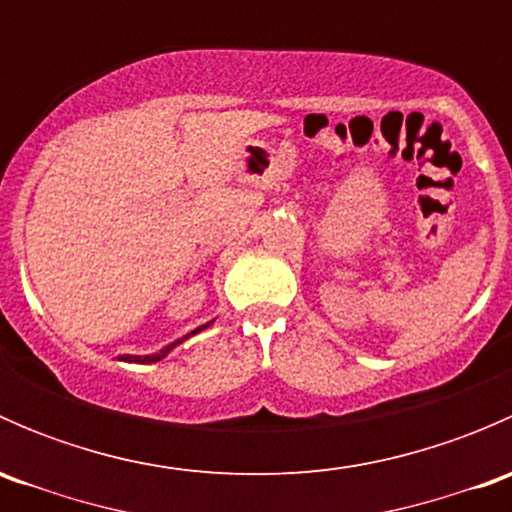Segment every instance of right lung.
I'll use <instances>...</instances> for the list:
<instances>
[{"instance_id": "right-lung-1", "label": "right lung", "mask_w": 512, "mask_h": 512, "mask_svg": "<svg viewBox=\"0 0 512 512\" xmlns=\"http://www.w3.org/2000/svg\"><path fill=\"white\" fill-rule=\"evenodd\" d=\"M208 327H210V322H208V324H203V327L193 329V332H190V334H185V337H183V339L193 337V334L203 332V329H208ZM183 339H178V342L168 344V347H165V349H160V352H156V354H146V356H133V354H123V356H121V359H123V361H136V364H153V361H160V359H163V356H165V354H168V352H170V349H173V347H178V344H180V342H183Z\"/></svg>"}]
</instances>
